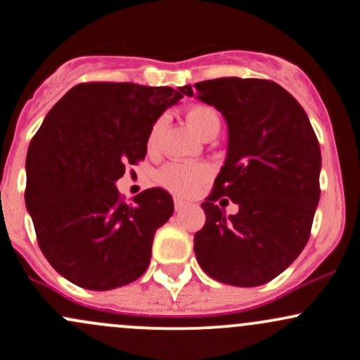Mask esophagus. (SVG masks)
<instances>
[{
    "label": "esophagus",
    "mask_w": 360,
    "mask_h": 360,
    "mask_svg": "<svg viewBox=\"0 0 360 360\" xmlns=\"http://www.w3.org/2000/svg\"><path fill=\"white\" fill-rule=\"evenodd\" d=\"M186 207H188V203L184 202V200H179V198L174 200V209H176L177 212L183 210V209H186Z\"/></svg>",
    "instance_id": "obj_1"
}]
</instances>
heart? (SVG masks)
<instances>
[{
	"label": "heart",
	"instance_id": "obj_1",
	"mask_svg": "<svg viewBox=\"0 0 360 360\" xmlns=\"http://www.w3.org/2000/svg\"><path fill=\"white\" fill-rule=\"evenodd\" d=\"M184 120L191 127V131H195L200 138H203L212 129H219V126H221L219 113L209 105H191V107H188L186 112H184ZM162 127H164V120L162 119H158L151 127L148 134L150 150L157 146ZM207 177H209L207 167L191 164H167L157 174L158 184L177 196L193 195Z\"/></svg>",
	"mask_w": 360,
	"mask_h": 360
}]
</instances>
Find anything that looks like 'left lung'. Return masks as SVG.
<instances>
[{"label": "left lung", "instance_id": "obj_1", "mask_svg": "<svg viewBox=\"0 0 360 360\" xmlns=\"http://www.w3.org/2000/svg\"><path fill=\"white\" fill-rule=\"evenodd\" d=\"M179 89L217 108L228 124L226 162L202 203L196 260L226 285H266L309 241L321 196L316 132L300 103L266 79L221 77ZM222 195L240 207L238 214L214 205Z\"/></svg>", "mask_w": 360, "mask_h": 360}]
</instances>
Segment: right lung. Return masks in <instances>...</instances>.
<instances>
[{
	"label": "right lung",
	"instance_id": "right-lung-1",
	"mask_svg": "<svg viewBox=\"0 0 360 360\" xmlns=\"http://www.w3.org/2000/svg\"><path fill=\"white\" fill-rule=\"evenodd\" d=\"M181 98L167 86L88 82L44 117L27 150L25 207L41 252L74 285L113 290L148 267L172 196L151 188L126 203L115 183L145 158L151 127Z\"/></svg>",
	"mask_w": 360,
	"mask_h": 360
}]
</instances>
